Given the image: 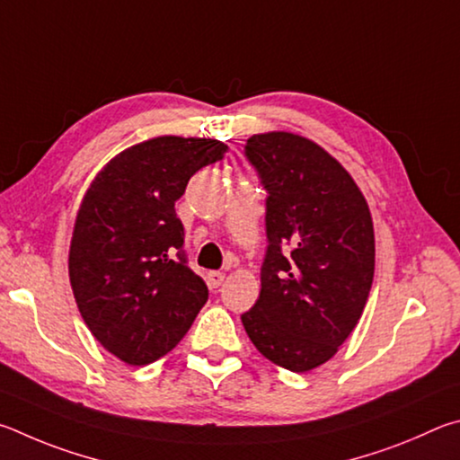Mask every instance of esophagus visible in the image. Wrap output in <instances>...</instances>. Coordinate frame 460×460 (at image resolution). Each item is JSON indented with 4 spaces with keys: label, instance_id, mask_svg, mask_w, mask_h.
<instances>
[{
    "label": "esophagus",
    "instance_id": "34e87169",
    "mask_svg": "<svg viewBox=\"0 0 460 460\" xmlns=\"http://www.w3.org/2000/svg\"><path fill=\"white\" fill-rule=\"evenodd\" d=\"M224 279H226L224 272H220V270H209V272H208V285H209V288H217V287H220V285L224 283Z\"/></svg>",
    "mask_w": 460,
    "mask_h": 460
}]
</instances>
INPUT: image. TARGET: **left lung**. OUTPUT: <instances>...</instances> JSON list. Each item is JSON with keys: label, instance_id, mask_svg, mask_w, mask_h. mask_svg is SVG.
Segmentation results:
<instances>
[{"label": "left lung", "instance_id": "8db88e82", "mask_svg": "<svg viewBox=\"0 0 460 460\" xmlns=\"http://www.w3.org/2000/svg\"><path fill=\"white\" fill-rule=\"evenodd\" d=\"M244 155L267 191L269 246L243 325L264 358L303 374L332 359L364 313L372 214L340 161L301 135H252Z\"/></svg>", "mask_w": 460, "mask_h": 460}]
</instances>
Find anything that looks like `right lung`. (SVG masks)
I'll return each instance as SVG.
<instances>
[{
	"label": "right lung",
	"mask_w": 460,
	"mask_h": 460,
	"mask_svg": "<svg viewBox=\"0 0 460 460\" xmlns=\"http://www.w3.org/2000/svg\"><path fill=\"white\" fill-rule=\"evenodd\" d=\"M226 151L216 139L155 137L111 159L84 193L68 256L72 293L96 341L128 366L172 351L208 301L204 279L188 267L175 201Z\"/></svg>",
	"instance_id": "obj_1"
}]
</instances>
